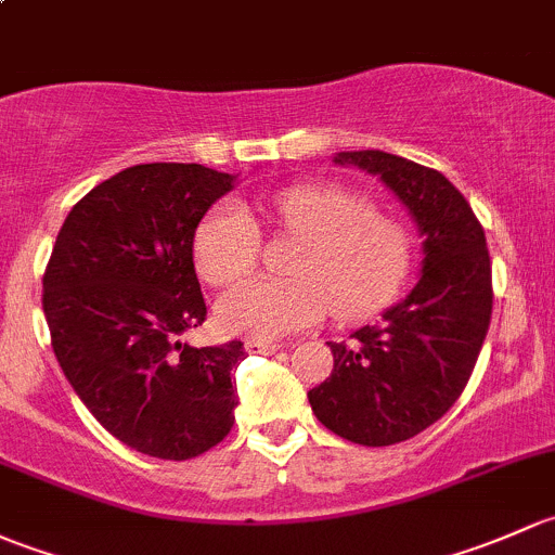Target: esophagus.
<instances>
[{"label": "esophagus", "mask_w": 555, "mask_h": 555, "mask_svg": "<svg viewBox=\"0 0 555 555\" xmlns=\"http://www.w3.org/2000/svg\"><path fill=\"white\" fill-rule=\"evenodd\" d=\"M280 341H264V339H245V352H254V356H272L280 350Z\"/></svg>", "instance_id": "34e87169"}]
</instances>
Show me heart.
I'll use <instances>...</instances> for the list:
<instances>
[{
	"mask_svg": "<svg viewBox=\"0 0 555 555\" xmlns=\"http://www.w3.org/2000/svg\"><path fill=\"white\" fill-rule=\"evenodd\" d=\"M272 214L288 235L305 240L296 280L250 278L227 291L216 307L227 331L280 339L312 328L328 312L361 320L396 299L409 275V235L398 221L374 214L361 194L331 184L288 186L272 197ZM192 250L203 280L230 285L259 261V227L227 199L203 216Z\"/></svg>",
	"mask_w": 555,
	"mask_h": 555,
	"instance_id": "obj_1",
	"label": "heart"
}]
</instances>
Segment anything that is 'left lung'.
Masks as SVG:
<instances>
[{
	"label": "left lung",
	"instance_id": "left-lung-1",
	"mask_svg": "<svg viewBox=\"0 0 555 555\" xmlns=\"http://www.w3.org/2000/svg\"><path fill=\"white\" fill-rule=\"evenodd\" d=\"M339 165L379 176L420 227L422 278L379 325L328 341L334 371L310 405L336 436L361 447L409 441L465 390L491 320V259L481 221L438 170L379 150L339 152Z\"/></svg>",
	"mask_w": 555,
	"mask_h": 555
}]
</instances>
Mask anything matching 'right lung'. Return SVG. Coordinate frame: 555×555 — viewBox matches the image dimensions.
Instances as JSON below:
<instances>
[{"label": "right lung", "mask_w": 555, "mask_h": 555, "mask_svg": "<svg viewBox=\"0 0 555 555\" xmlns=\"http://www.w3.org/2000/svg\"><path fill=\"white\" fill-rule=\"evenodd\" d=\"M235 176L205 165L119 170L72 208L42 278L53 352L79 401L141 454L192 460L235 425L243 341L192 347L208 310L194 230Z\"/></svg>", "instance_id": "right-lung-1"}]
</instances>
